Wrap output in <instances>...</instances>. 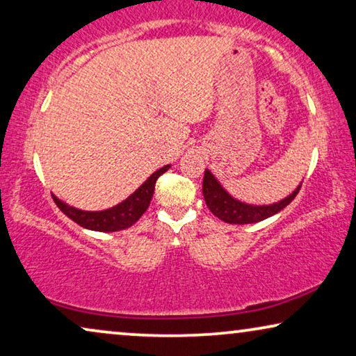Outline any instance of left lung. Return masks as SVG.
<instances>
[{
  "instance_id": "8db88e82",
  "label": "left lung",
  "mask_w": 356,
  "mask_h": 356,
  "mask_svg": "<svg viewBox=\"0 0 356 356\" xmlns=\"http://www.w3.org/2000/svg\"><path fill=\"white\" fill-rule=\"evenodd\" d=\"M300 187H302V185H298V187L293 190V193H290L287 198L280 200L279 203L257 207V204L242 203L238 202V200L230 197L208 169L204 171L203 177V197L204 202H207V207L214 216L229 224H253L274 216V214L279 213L280 209H284L295 197H297Z\"/></svg>"
}]
</instances>
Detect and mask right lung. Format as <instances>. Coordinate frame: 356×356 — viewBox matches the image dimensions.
<instances>
[{
    "label": "right lung",
    "instance_id": "obj_1",
    "mask_svg": "<svg viewBox=\"0 0 356 356\" xmlns=\"http://www.w3.org/2000/svg\"><path fill=\"white\" fill-rule=\"evenodd\" d=\"M168 169L169 164L161 169H158V171L152 174L147 182L140 185L127 200H124V202L119 203L118 207L104 209V211H82V209L72 208L69 207V204L63 203L61 200H58L56 197H53V200L54 203L58 204V208L61 209L69 219L77 222L79 226L90 230H98V232H116V230L130 227L142 218V214L147 211L149 202H152L154 184H156L158 177L166 172Z\"/></svg>",
    "mask_w": 356,
    "mask_h": 356
}]
</instances>
